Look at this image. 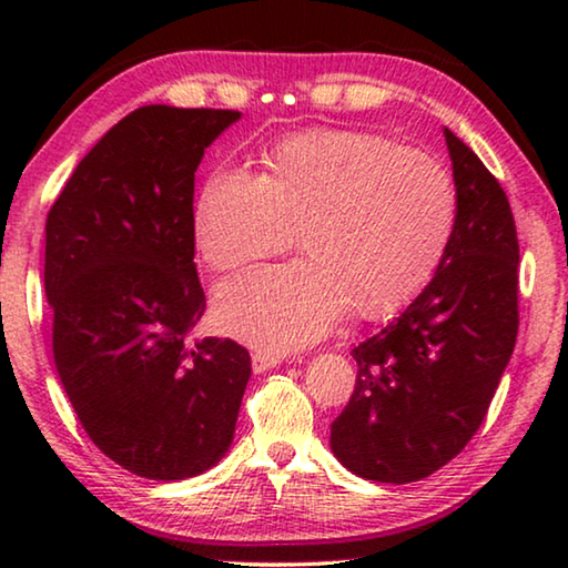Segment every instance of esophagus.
Wrapping results in <instances>:
<instances>
[{"mask_svg":"<svg viewBox=\"0 0 568 568\" xmlns=\"http://www.w3.org/2000/svg\"><path fill=\"white\" fill-rule=\"evenodd\" d=\"M285 355L283 353H275V351H255L253 353V371L255 373H265L271 368H277V365L283 363Z\"/></svg>","mask_w":568,"mask_h":568,"instance_id":"1","label":"esophagus"}]
</instances>
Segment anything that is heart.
I'll list each match as a JSON object with an SVG mask.
<instances>
[{
  "label": "heart",
  "instance_id": "1",
  "mask_svg": "<svg viewBox=\"0 0 568 568\" xmlns=\"http://www.w3.org/2000/svg\"><path fill=\"white\" fill-rule=\"evenodd\" d=\"M265 172L215 168L197 192L195 243L233 271L287 243L301 261L230 277L215 323L235 338L291 351L323 338L345 307L381 318L416 297L444 263L458 223L454 178L434 158L353 130L293 134Z\"/></svg>",
  "mask_w": 568,
  "mask_h": 568
}]
</instances>
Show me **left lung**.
Segmentation results:
<instances>
[{
	"mask_svg": "<svg viewBox=\"0 0 568 568\" xmlns=\"http://www.w3.org/2000/svg\"><path fill=\"white\" fill-rule=\"evenodd\" d=\"M458 223L444 263L398 318L353 348V396L331 448L355 476L410 484L456 458L486 418L518 333V237L498 180L444 130Z\"/></svg>",
	"mask_w": 568,
	"mask_h": 568,
	"instance_id": "left-lung-1",
	"label": "left lung"
}]
</instances>
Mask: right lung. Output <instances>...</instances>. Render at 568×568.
<instances>
[{"label":"right lung","instance_id":"1","mask_svg":"<svg viewBox=\"0 0 568 568\" xmlns=\"http://www.w3.org/2000/svg\"><path fill=\"white\" fill-rule=\"evenodd\" d=\"M237 120L145 104L82 158L47 215L57 373L92 444L142 478L197 476L233 444L250 353L190 331L205 313L195 170Z\"/></svg>","mask_w":568,"mask_h":568}]
</instances>
